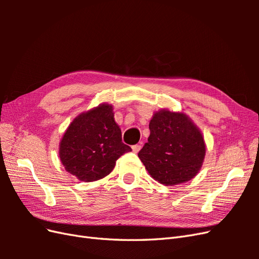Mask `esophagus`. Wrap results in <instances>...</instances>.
Instances as JSON below:
<instances>
[{
	"label": "esophagus",
	"instance_id": "34e87169",
	"mask_svg": "<svg viewBox=\"0 0 259 259\" xmlns=\"http://www.w3.org/2000/svg\"><path fill=\"white\" fill-rule=\"evenodd\" d=\"M132 149H133V151H134L135 153H137V152H139L140 149H142V146H140V145H134V146L132 147Z\"/></svg>",
	"mask_w": 259,
	"mask_h": 259
}]
</instances>
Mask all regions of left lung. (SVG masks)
Masks as SVG:
<instances>
[{"label": "left lung", "instance_id": "1", "mask_svg": "<svg viewBox=\"0 0 259 259\" xmlns=\"http://www.w3.org/2000/svg\"><path fill=\"white\" fill-rule=\"evenodd\" d=\"M150 135L138 156L154 180L165 186L197 176L206 146L200 128L186 113L161 109L149 123Z\"/></svg>", "mask_w": 259, "mask_h": 259}]
</instances>
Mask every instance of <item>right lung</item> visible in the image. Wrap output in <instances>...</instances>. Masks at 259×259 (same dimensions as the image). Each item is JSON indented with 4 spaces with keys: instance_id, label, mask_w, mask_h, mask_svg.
I'll use <instances>...</instances> for the list:
<instances>
[{
    "instance_id": "right-lung-1",
    "label": "right lung",
    "mask_w": 259,
    "mask_h": 259,
    "mask_svg": "<svg viewBox=\"0 0 259 259\" xmlns=\"http://www.w3.org/2000/svg\"><path fill=\"white\" fill-rule=\"evenodd\" d=\"M130 151L131 147L122 143L113 107L107 103L75 116L59 144V158L65 169L85 183L110 174L115 161Z\"/></svg>"
}]
</instances>
